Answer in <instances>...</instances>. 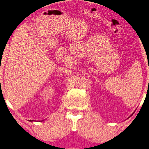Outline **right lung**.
Listing matches in <instances>:
<instances>
[{
	"label": "right lung",
	"mask_w": 149,
	"mask_h": 149,
	"mask_svg": "<svg viewBox=\"0 0 149 149\" xmlns=\"http://www.w3.org/2000/svg\"><path fill=\"white\" fill-rule=\"evenodd\" d=\"M30 122H33V120H29Z\"/></svg>",
	"instance_id": "obj_1"
}]
</instances>
